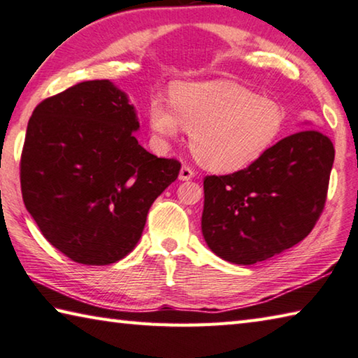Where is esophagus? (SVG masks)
<instances>
[{"label": "esophagus", "mask_w": 358, "mask_h": 358, "mask_svg": "<svg viewBox=\"0 0 358 358\" xmlns=\"http://www.w3.org/2000/svg\"><path fill=\"white\" fill-rule=\"evenodd\" d=\"M194 175H196V172H194L191 167H187V166H183V167H181V171H180V175H178V178H180L181 181H187V180H191V178H194Z\"/></svg>", "instance_id": "obj_1"}]
</instances>
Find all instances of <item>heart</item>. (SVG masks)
Instances as JSON below:
<instances>
[{"label": "heart", "mask_w": 358, "mask_h": 358, "mask_svg": "<svg viewBox=\"0 0 358 358\" xmlns=\"http://www.w3.org/2000/svg\"><path fill=\"white\" fill-rule=\"evenodd\" d=\"M171 101H151V129L164 141L189 131L194 157L213 172L250 167L275 147L286 128V112L276 101L230 80L178 82Z\"/></svg>", "instance_id": "heart-1"}]
</instances>
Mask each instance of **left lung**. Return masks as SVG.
<instances>
[{
  "label": "left lung",
  "mask_w": 358,
  "mask_h": 358,
  "mask_svg": "<svg viewBox=\"0 0 358 358\" xmlns=\"http://www.w3.org/2000/svg\"><path fill=\"white\" fill-rule=\"evenodd\" d=\"M333 159L330 138L305 129L243 171L205 177L202 234L210 250L252 265L300 243L324 210Z\"/></svg>",
  "instance_id": "8db88e82"
}]
</instances>
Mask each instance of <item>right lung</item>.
Wrapping results in <instances>:
<instances>
[{
    "instance_id": "right-lung-1",
    "label": "right lung",
    "mask_w": 358,
    "mask_h": 358,
    "mask_svg": "<svg viewBox=\"0 0 358 358\" xmlns=\"http://www.w3.org/2000/svg\"><path fill=\"white\" fill-rule=\"evenodd\" d=\"M136 108L110 80L77 83L34 108L20 161L22 196L48 243L85 265L123 259L151 203L181 164L148 153Z\"/></svg>"
}]
</instances>
